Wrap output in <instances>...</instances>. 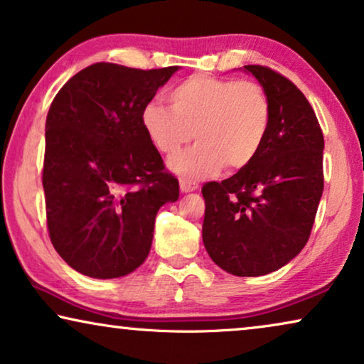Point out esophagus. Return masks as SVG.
<instances>
[{"label":"esophagus","mask_w":364,"mask_h":364,"mask_svg":"<svg viewBox=\"0 0 364 364\" xmlns=\"http://www.w3.org/2000/svg\"><path fill=\"white\" fill-rule=\"evenodd\" d=\"M178 186H181L182 192H193V191H197L198 183L196 181H192V178L181 177L178 178Z\"/></svg>","instance_id":"obj_1"}]
</instances>
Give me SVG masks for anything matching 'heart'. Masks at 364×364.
I'll return each mask as SVG.
<instances>
[{
	"label": "heart",
	"mask_w": 364,
	"mask_h": 364,
	"mask_svg": "<svg viewBox=\"0 0 364 364\" xmlns=\"http://www.w3.org/2000/svg\"><path fill=\"white\" fill-rule=\"evenodd\" d=\"M171 107L149 101L141 124L152 146L173 156L196 136V146L171 159L187 178L212 176L225 166L240 171L255 161L272 126V104L262 84L192 74L168 92Z\"/></svg>",
	"instance_id": "heart-1"
}]
</instances>
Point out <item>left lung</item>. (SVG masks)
<instances>
[{"label": "left lung", "mask_w": 364, "mask_h": 364, "mask_svg": "<svg viewBox=\"0 0 364 364\" xmlns=\"http://www.w3.org/2000/svg\"><path fill=\"white\" fill-rule=\"evenodd\" d=\"M272 104V126L250 166L202 187V238L218 267L260 277L287 265L310 238L323 193L325 139L303 92L268 66L248 64Z\"/></svg>", "instance_id": "left-lung-1"}]
</instances>
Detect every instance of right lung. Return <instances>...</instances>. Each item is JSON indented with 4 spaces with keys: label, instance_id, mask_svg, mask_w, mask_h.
<instances>
[{
    "label": "right lung",
    "instance_id": "add662e5",
    "mask_svg": "<svg viewBox=\"0 0 364 364\" xmlns=\"http://www.w3.org/2000/svg\"><path fill=\"white\" fill-rule=\"evenodd\" d=\"M176 71L96 63L53 99L43 162L48 232L82 275L117 278L141 267L159 208L178 198V181L141 124L144 104Z\"/></svg>",
    "mask_w": 364,
    "mask_h": 364
}]
</instances>
